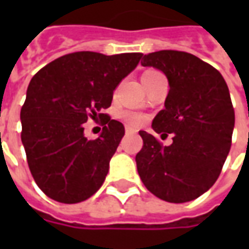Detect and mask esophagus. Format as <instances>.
Returning a JSON list of instances; mask_svg holds the SVG:
<instances>
[{
	"instance_id": "1",
	"label": "esophagus",
	"mask_w": 249,
	"mask_h": 249,
	"mask_svg": "<svg viewBox=\"0 0 249 249\" xmlns=\"http://www.w3.org/2000/svg\"><path fill=\"white\" fill-rule=\"evenodd\" d=\"M125 132H126V133H135L136 129L130 128V126H126V128H125Z\"/></svg>"
}]
</instances>
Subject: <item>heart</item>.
<instances>
[{
	"mask_svg": "<svg viewBox=\"0 0 249 249\" xmlns=\"http://www.w3.org/2000/svg\"><path fill=\"white\" fill-rule=\"evenodd\" d=\"M157 73L156 71H144V74L142 77H148V76H152V74H155ZM121 117L124 120L125 123L130 126H137V125H140L142 123V116L139 113H135V112H128V110H125L121 113Z\"/></svg>",
	"mask_w": 249,
	"mask_h": 249,
	"instance_id": "1",
	"label": "heart"
}]
</instances>
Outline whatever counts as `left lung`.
<instances>
[{"mask_svg":"<svg viewBox=\"0 0 249 249\" xmlns=\"http://www.w3.org/2000/svg\"><path fill=\"white\" fill-rule=\"evenodd\" d=\"M141 65L160 69L169 81L165 108L152 128L161 137L172 133L173 142L164 146L140 130L137 172L146 189L161 200H195L216 183L230 153L235 110L227 82L217 69L187 52L149 53Z\"/></svg>","mask_w":249,"mask_h":249,"instance_id":"8db88e82","label":"left lung"}]
</instances>
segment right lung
Listing matches in <instances>:
<instances>
[{
	"label": "right lung",
	"mask_w": 249,
	"mask_h": 249,
	"mask_svg": "<svg viewBox=\"0 0 249 249\" xmlns=\"http://www.w3.org/2000/svg\"><path fill=\"white\" fill-rule=\"evenodd\" d=\"M141 57L142 53L74 52L44 66L30 80L21 108V140L30 173L48 197L76 204L103 185L125 133L124 125L103 110ZM89 118H100L104 125L94 141L83 135Z\"/></svg>",
	"instance_id": "obj_1"
}]
</instances>
